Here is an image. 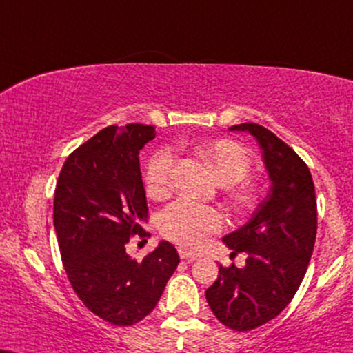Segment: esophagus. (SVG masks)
Returning <instances> with one entry per match:
<instances>
[{
  "instance_id": "34e87169",
  "label": "esophagus",
  "mask_w": 353,
  "mask_h": 353,
  "mask_svg": "<svg viewBox=\"0 0 353 353\" xmlns=\"http://www.w3.org/2000/svg\"><path fill=\"white\" fill-rule=\"evenodd\" d=\"M177 251H179L181 259H185V261H195V259L200 257L197 252H192V251H189V249H185V248H179V249H177Z\"/></svg>"
}]
</instances>
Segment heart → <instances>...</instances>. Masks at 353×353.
Listing matches in <instances>:
<instances>
[{
    "label": "heart",
    "mask_w": 353,
    "mask_h": 353,
    "mask_svg": "<svg viewBox=\"0 0 353 353\" xmlns=\"http://www.w3.org/2000/svg\"><path fill=\"white\" fill-rule=\"evenodd\" d=\"M200 158L212 169L221 184H236L251 169L249 153L231 140L208 141L199 148ZM174 166L172 150L156 151L146 169V190L151 197H164L171 185ZM223 215L216 208L199 205L189 200H177L159 215L158 225L164 238L185 248H199L208 234L223 226Z\"/></svg>",
    "instance_id": "b5f03b06"
}]
</instances>
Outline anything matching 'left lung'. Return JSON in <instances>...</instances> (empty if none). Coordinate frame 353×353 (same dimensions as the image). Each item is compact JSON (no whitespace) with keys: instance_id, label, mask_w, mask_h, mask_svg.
<instances>
[{"instance_id":"obj_1","label":"left lung","mask_w":353,"mask_h":353,"mask_svg":"<svg viewBox=\"0 0 353 353\" xmlns=\"http://www.w3.org/2000/svg\"><path fill=\"white\" fill-rule=\"evenodd\" d=\"M230 130L256 138L270 177L269 194L251 220L223 238L231 254L246 252V265H220L205 292L216 319L244 332L269 323L295 296L314 249L318 210L310 169L285 141L251 122Z\"/></svg>"}]
</instances>
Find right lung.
<instances>
[{
    "mask_svg": "<svg viewBox=\"0 0 353 353\" xmlns=\"http://www.w3.org/2000/svg\"><path fill=\"white\" fill-rule=\"evenodd\" d=\"M154 127L128 123L89 138L68 156L58 176L53 225L68 280L91 313L114 325L148 316L179 264L168 241L138 262L125 251L132 236H150L138 153Z\"/></svg>",
    "mask_w": 353,
    "mask_h": 353,
    "instance_id": "add662e5",
    "label": "right lung"
}]
</instances>
